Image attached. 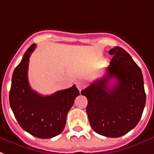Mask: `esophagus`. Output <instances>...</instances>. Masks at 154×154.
<instances>
[{"label":"esophagus","mask_w":154,"mask_h":154,"mask_svg":"<svg viewBox=\"0 0 154 154\" xmlns=\"http://www.w3.org/2000/svg\"><path fill=\"white\" fill-rule=\"evenodd\" d=\"M85 83L83 82V81H78V82H77V87L80 91H81L83 88L85 87Z\"/></svg>","instance_id":"1"}]
</instances>
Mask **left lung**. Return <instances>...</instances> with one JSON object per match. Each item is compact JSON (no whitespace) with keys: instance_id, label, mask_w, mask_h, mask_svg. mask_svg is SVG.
<instances>
[{"instance_id":"1","label":"left lung","mask_w":154,"mask_h":154,"mask_svg":"<svg viewBox=\"0 0 154 154\" xmlns=\"http://www.w3.org/2000/svg\"><path fill=\"white\" fill-rule=\"evenodd\" d=\"M113 57L105 76L81 92L86 97L93 130L107 137L124 136L139 123L146 94L143 75L131 56L120 47L109 51ZM111 79L116 82L109 86Z\"/></svg>"}]
</instances>
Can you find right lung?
Here are the masks:
<instances>
[{"mask_svg": "<svg viewBox=\"0 0 154 154\" xmlns=\"http://www.w3.org/2000/svg\"><path fill=\"white\" fill-rule=\"evenodd\" d=\"M35 47L34 43L26 50L14 71L9 104L23 130L35 137L48 139L60 134L64 130L67 114L80 93L75 85L48 96L41 95L30 88L28 65Z\"/></svg>", "mask_w": 154, "mask_h": 154, "instance_id": "add662e5", "label": "right lung"}]
</instances>
